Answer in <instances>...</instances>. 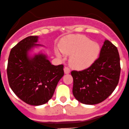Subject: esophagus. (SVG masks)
Wrapping results in <instances>:
<instances>
[{"label": "esophagus", "mask_w": 129, "mask_h": 129, "mask_svg": "<svg viewBox=\"0 0 129 129\" xmlns=\"http://www.w3.org/2000/svg\"><path fill=\"white\" fill-rule=\"evenodd\" d=\"M63 70H64L65 74H69V73L71 72V69L67 67H65Z\"/></svg>", "instance_id": "esophagus-1"}]
</instances>
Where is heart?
<instances>
[{"label":"heart","instance_id":"heart-1","mask_svg":"<svg viewBox=\"0 0 129 129\" xmlns=\"http://www.w3.org/2000/svg\"><path fill=\"white\" fill-rule=\"evenodd\" d=\"M60 49L63 54H71L70 64L77 69H84L90 66L100 52L99 44L81 35L68 36L63 39L60 43ZM55 52L59 58L62 57V54L58 49H55Z\"/></svg>","mask_w":129,"mask_h":129}]
</instances>
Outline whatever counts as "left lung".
Instances as JSON below:
<instances>
[{"label": "left lung", "mask_w": 129, "mask_h": 129, "mask_svg": "<svg viewBox=\"0 0 129 129\" xmlns=\"http://www.w3.org/2000/svg\"><path fill=\"white\" fill-rule=\"evenodd\" d=\"M120 74L117 48L105 40L100 56L87 69L72 71L73 95L81 103L94 105L105 101L116 88Z\"/></svg>", "instance_id": "8db88e82"}]
</instances>
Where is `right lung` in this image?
Here are the masks:
<instances>
[{"label": "right lung", "mask_w": 129, "mask_h": 129, "mask_svg": "<svg viewBox=\"0 0 129 129\" xmlns=\"http://www.w3.org/2000/svg\"><path fill=\"white\" fill-rule=\"evenodd\" d=\"M38 37L29 36L19 42L10 50L7 73L9 85L19 99L32 105L47 103L63 77V66H54L46 56L39 54L29 58L27 52Z\"/></svg>", "instance_id": "right-lung-1"}]
</instances>
